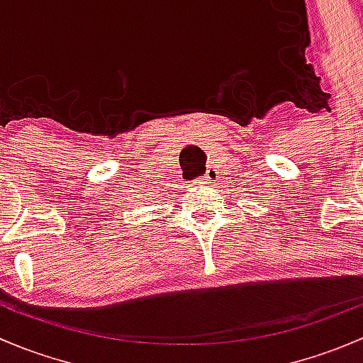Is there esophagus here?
<instances>
[{"label": "esophagus", "instance_id": "34e87169", "mask_svg": "<svg viewBox=\"0 0 363 363\" xmlns=\"http://www.w3.org/2000/svg\"><path fill=\"white\" fill-rule=\"evenodd\" d=\"M218 177H219L218 170H216L214 167H208L207 172H205V175H203V181L208 182V184H212V182L218 181Z\"/></svg>", "mask_w": 363, "mask_h": 363}]
</instances>
